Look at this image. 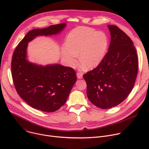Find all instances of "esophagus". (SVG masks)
Returning a JSON list of instances; mask_svg holds the SVG:
<instances>
[{
    "mask_svg": "<svg viewBox=\"0 0 149 149\" xmlns=\"http://www.w3.org/2000/svg\"><path fill=\"white\" fill-rule=\"evenodd\" d=\"M77 77L78 79H81V78H82V74L81 72H77Z\"/></svg>",
    "mask_w": 149,
    "mask_h": 149,
    "instance_id": "esophagus-1",
    "label": "esophagus"
}]
</instances>
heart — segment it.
Masks as SVG:
<instances>
[{
    "label": "heart",
    "instance_id": "1",
    "mask_svg": "<svg viewBox=\"0 0 149 149\" xmlns=\"http://www.w3.org/2000/svg\"><path fill=\"white\" fill-rule=\"evenodd\" d=\"M108 44V37L104 32L79 27L68 35L67 47L63 49L62 56L69 66L74 67L79 54V61L82 62L80 69L91 70L97 67L104 59Z\"/></svg>",
    "mask_w": 149,
    "mask_h": 149
}]
</instances>
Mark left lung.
I'll use <instances>...</instances> for the list:
<instances>
[{
  "instance_id": "left-lung-1",
  "label": "left lung",
  "mask_w": 149,
  "mask_h": 149,
  "mask_svg": "<svg viewBox=\"0 0 149 149\" xmlns=\"http://www.w3.org/2000/svg\"><path fill=\"white\" fill-rule=\"evenodd\" d=\"M111 41L100 64L83 75L88 98L107 109L123 102L132 91L138 72V58L132 39L114 25H108Z\"/></svg>"
}]
</instances>
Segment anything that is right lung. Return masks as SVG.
Returning <instances> with one entry per match:
<instances>
[{
  "label": "right lung",
  "mask_w": 149,
  "mask_h": 149,
  "mask_svg": "<svg viewBox=\"0 0 149 149\" xmlns=\"http://www.w3.org/2000/svg\"><path fill=\"white\" fill-rule=\"evenodd\" d=\"M66 26L63 23L30 31L12 56V75L18 94L32 107L42 111L54 112L64 105L77 81L76 73L72 68L58 63L44 66L29 62L28 42L39 36L59 34Z\"/></svg>",
  "instance_id": "obj_1"
}]
</instances>
